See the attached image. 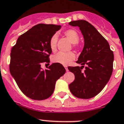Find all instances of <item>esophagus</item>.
Listing matches in <instances>:
<instances>
[{
  "instance_id": "1",
  "label": "esophagus",
  "mask_w": 124,
  "mask_h": 124,
  "mask_svg": "<svg viewBox=\"0 0 124 124\" xmlns=\"http://www.w3.org/2000/svg\"><path fill=\"white\" fill-rule=\"evenodd\" d=\"M64 68H65V69H66V71L67 72H68V66H64Z\"/></svg>"
}]
</instances>
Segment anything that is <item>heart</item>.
<instances>
[{
    "instance_id": "obj_1",
    "label": "heart",
    "mask_w": 124,
    "mask_h": 124,
    "mask_svg": "<svg viewBox=\"0 0 124 124\" xmlns=\"http://www.w3.org/2000/svg\"><path fill=\"white\" fill-rule=\"evenodd\" d=\"M64 35L69 40L71 43L74 44L73 47L76 48L77 47V43L79 41V35L77 31L74 29H69L66 30L64 32ZM58 35L57 34H54L50 39L49 41V47L50 50L52 52H55L56 50V44H57ZM75 58V55L72 52L64 53L59 52L56 55L52 56L53 62L63 65H68Z\"/></svg>"
}]
</instances>
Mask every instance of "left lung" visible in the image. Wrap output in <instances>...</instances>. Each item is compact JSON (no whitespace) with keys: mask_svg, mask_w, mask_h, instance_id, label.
Returning <instances> with one entry per match:
<instances>
[{"mask_svg":"<svg viewBox=\"0 0 124 124\" xmlns=\"http://www.w3.org/2000/svg\"><path fill=\"white\" fill-rule=\"evenodd\" d=\"M78 27L84 38V47L76 63L82 66L68 67L75 80L69 85L72 94L78 98L94 97L104 88L113 72L114 54L108 41L93 25L85 20L71 21ZM85 65V70L81 72Z\"/></svg>","mask_w":124,"mask_h":124,"instance_id":"left-lung-1","label":"left lung"}]
</instances>
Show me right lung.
Returning a JSON list of instances; mask_svg holds the SVG:
<instances>
[{"mask_svg": "<svg viewBox=\"0 0 124 124\" xmlns=\"http://www.w3.org/2000/svg\"><path fill=\"white\" fill-rule=\"evenodd\" d=\"M61 27L54 24L36 25L21 35L11 49L10 74L21 91L31 99L49 98L56 80L65 74V68L59 63H53L45 70L41 68L42 63L50 61V38Z\"/></svg>", "mask_w": 124, "mask_h": 124, "instance_id": "add662e5", "label": "right lung"}]
</instances>
